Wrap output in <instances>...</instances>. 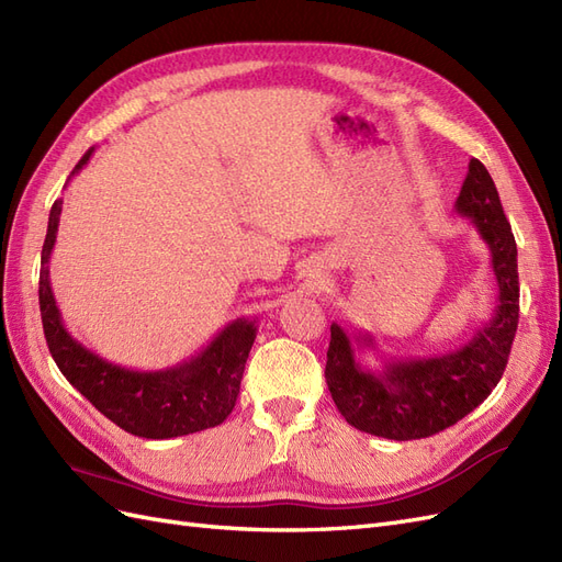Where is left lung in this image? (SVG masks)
Returning <instances> with one entry per match:
<instances>
[{
  "label": "left lung",
  "instance_id": "left-lung-1",
  "mask_svg": "<svg viewBox=\"0 0 562 562\" xmlns=\"http://www.w3.org/2000/svg\"><path fill=\"white\" fill-rule=\"evenodd\" d=\"M454 211L471 220L490 248L499 288L495 314L454 351L429 359H394L382 370H370L356 359V349H375L370 333L349 337L333 323L326 382L337 411L359 431L391 440L434 436L479 407L504 375L520 310L518 250L497 187L479 159L469 164Z\"/></svg>",
  "mask_w": 562,
  "mask_h": 562
}]
</instances>
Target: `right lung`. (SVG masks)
<instances>
[{"mask_svg":"<svg viewBox=\"0 0 562 562\" xmlns=\"http://www.w3.org/2000/svg\"><path fill=\"white\" fill-rule=\"evenodd\" d=\"M91 155L93 147L79 159L72 176L89 164ZM60 211L63 201H56L48 215L40 271V310L48 351L65 380L116 427L140 438L164 440L223 424L234 411L248 353L258 335L255 318L227 323L192 359L164 370H131L100 359L67 333L50 291L48 262L56 246Z\"/></svg>","mask_w":562,"mask_h":562,"instance_id":"1","label":"right lung"}]
</instances>
